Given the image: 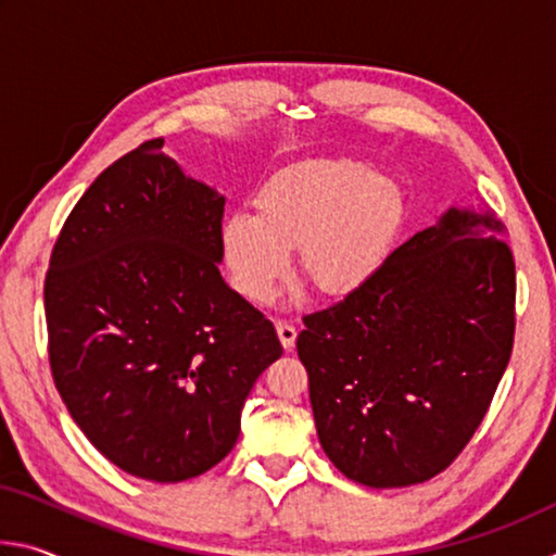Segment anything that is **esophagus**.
<instances>
[{
    "mask_svg": "<svg viewBox=\"0 0 556 556\" xmlns=\"http://www.w3.org/2000/svg\"><path fill=\"white\" fill-rule=\"evenodd\" d=\"M277 336H279L281 345H285V351H291V348H294V343H296V328L291 326L289 321H277Z\"/></svg>",
    "mask_w": 556,
    "mask_h": 556,
    "instance_id": "obj_1",
    "label": "esophagus"
}]
</instances>
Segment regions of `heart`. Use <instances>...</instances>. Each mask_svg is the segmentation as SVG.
I'll list each match as a JSON object with an SVG mask.
<instances>
[{
	"label": "heart",
	"instance_id": "1",
	"mask_svg": "<svg viewBox=\"0 0 556 556\" xmlns=\"http://www.w3.org/2000/svg\"><path fill=\"white\" fill-rule=\"evenodd\" d=\"M255 213L232 211L220 225L230 285L267 301L299 248L301 271L324 294L345 296L392 255L407 195L397 176L357 159H308L279 168L255 195Z\"/></svg>",
	"mask_w": 556,
	"mask_h": 556
}]
</instances>
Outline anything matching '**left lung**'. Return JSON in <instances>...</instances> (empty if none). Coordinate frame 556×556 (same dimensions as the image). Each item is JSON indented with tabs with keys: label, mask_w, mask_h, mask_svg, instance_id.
Here are the masks:
<instances>
[{
	"label": "left lung",
	"mask_w": 556,
	"mask_h": 556,
	"mask_svg": "<svg viewBox=\"0 0 556 556\" xmlns=\"http://www.w3.org/2000/svg\"><path fill=\"white\" fill-rule=\"evenodd\" d=\"M485 205H451L392 252L370 281L304 316L318 441L370 488L425 483L481 425L507 368L515 262Z\"/></svg>",
	"instance_id": "8db88e82"
}]
</instances>
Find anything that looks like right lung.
I'll use <instances>...</instances> for the list:
<instances>
[{
  "mask_svg": "<svg viewBox=\"0 0 556 556\" xmlns=\"http://www.w3.org/2000/svg\"><path fill=\"white\" fill-rule=\"evenodd\" d=\"M162 147L125 154L75 203L43 304L75 425L125 473L178 483L230 454L281 343L220 277L225 195Z\"/></svg>",
  "mask_w": 556,
  "mask_h": 556,
  "instance_id": "obj_1",
  "label": "right lung"
}]
</instances>
